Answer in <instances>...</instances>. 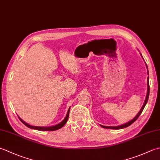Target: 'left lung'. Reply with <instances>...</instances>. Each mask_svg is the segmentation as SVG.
<instances>
[{
    "instance_id": "left-lung-1",
    "label": "left lung",
    "mask_w": 160,
    "mask_h": 160,
    "mask_svg": "<svg viewBox=\"0 0 160 160\" xmlns=\"http://www.w3.org/2000/svg\"><path fill=\"white\" fill-rule=\"evenodd\" d=\"M147 85H148L147 95V97H146V99H145V101H144V104H143V106H142V108H141V110L140 111V112H139V113H138V115H136V116H135L133 119H132V120H131L130 122H127V123H126V124H122V125H120V126H117V127H106V126H102V125H101V127H102V128H104L121 129V128H126V127H128V126H130L131 124H132V123H133V122H134L135 120H137V119H138V118H139V116H140V115H141L142 112L143 111L144 108V107H145V106H146V104H147V102H148V96H149V92H150V87H149V83H148V82H147Z\"/></svg>"
}]
</instances>
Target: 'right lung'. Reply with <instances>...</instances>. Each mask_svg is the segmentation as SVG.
Instances as JSON below:
<instances>
[{
    "instance_id": "obj_1",
    "label": "right lung",
    "mask_w": 160,
    "mask_h": 160,
    "mask_svg": "<svg viewBox=\"0 0 160 160\" xmlns=\"http://www.w3.org/2000/svg\"><path fill=\"white\" fill-rule=\"evenodd\" d=\"M69 111H70V108H69V110H68V112H67V114L66 115L65 118L64 119V120L60 122L59 124H58L55 126H53V127H34V126H31L29 125L28 124H27L26 122H24L22 119H20L19 117V120L21 121L22 123L25 124L26 127H28L30 128H32V129H36V130H38V131H56V130H58V129H60L62 128L63 126L65 124L67 123V122L68 120V118H69Z\"/></svg>"
}]
</instances>
